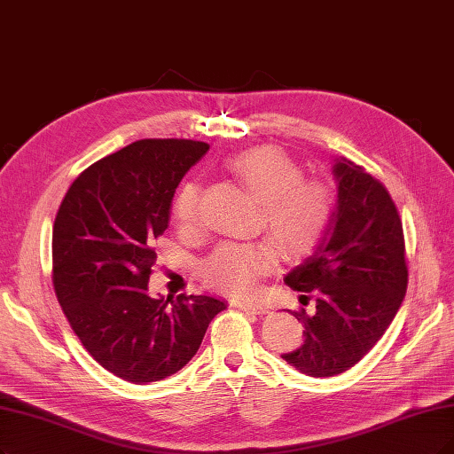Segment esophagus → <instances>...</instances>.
Wrapping results in <instances>:
<instances>
[{"mask_svg": "<svg viewBox=\"0 0 454 454\" xmlns=\"http://www.w3.org/2000/svg\"><path fill=\"white\" fill-rule=\"evenodd\" d=\"M231 307H236L243 312H250V314H263L265 312V307L256 305V303H239V301H233Z\"/></svg>", "mask_w": 454, "mask_h": 454, "instance_id": "esophagus-1", "label": "esophagus"}]
</instances>
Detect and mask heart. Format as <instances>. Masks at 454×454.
<instances>
[{
    "label": "heart",
    "instance_id": "obj_1",
    "mask_svg": "<svg viewBox=\"0 0 454 454\" xmlns=\"http://www.w3.org/2000/svg\"><path fill=\"white\" fill-rule=\"evenodd\" d=\"M233 174L263 204L265 226L286 254H303L325 231L333 200L322 183L303 181L301 168L273 147H258L230 162ZM176 224L191 231L200 218V187L183 183L174 198ZM277 265L273 247L226 243L201 267V277L211 288L233 297L256 292L262 278Z\"/></svg>",
    "mask_w": 454,
    "mask_h": 454
}]
</instances>
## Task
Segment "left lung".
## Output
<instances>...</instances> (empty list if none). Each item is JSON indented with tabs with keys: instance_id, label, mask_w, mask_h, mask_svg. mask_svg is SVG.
<instances>
[{
	"instance_id": "8db88e82",
	"label": "left lung",
	"mask_w": 454,
	"mask_h": 454,
	"mask_svg": "<svg viewBox=\"0 0 454 454\" xmlns=\"http://www.w3.org/2000/svg\"><path fill=\"white\" fill-rule=\"evenodd\" d=\"M337 200L312 254L284 277L312 294L316 312H294L305 342L282 359L312 378L359 363L383 337L408 288L404 231L387 189L344 157L333 159ZM307 297V295H301Z\"/></svg>"
}]
</instances>
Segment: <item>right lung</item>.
Masks as SVG:
<instances>
[{
	"label": "right lung",
	"instance_id": "obj_1",
	"mask_svg": "<svg viewBox=\"0 0 454 454\" xmlns=\"http://www.w3.org/2000/svg\"><path fill=\"white\" fill-rule=\"evenodd\" d=\"M207 149L194 140L134 142L83 170L56 215L59 305L90 356L125 381L144 385L181 371L226 309L213 295L147 294L177 184Z\"/></svg>",
	"mask_w": 454,
	"mask_h": 454
}]
</instances>
